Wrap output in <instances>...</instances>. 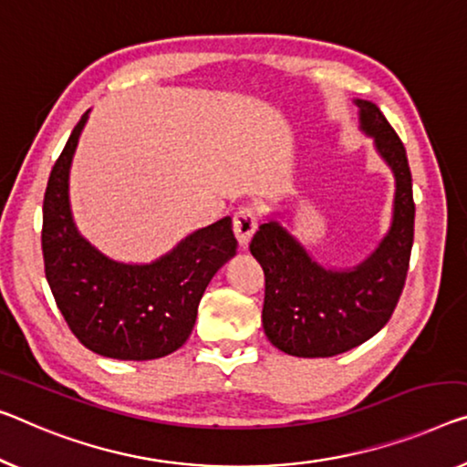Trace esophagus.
<instances>
[{"label": "esophagus", "instance_id": "esophagus-1", "mask_svg": "<svg viewBox=\"0 0 467 467\" xmlns=\"http://www.w3.org/2000/svg\"><path fill=\"white\" fill-rule=\"evenodd\" d=\"M233 231L236 234L239 245L245 249L257 231V213L254 207H239L233 215Z\"/></svg>", "mask_w": 467, "mask_h": 467}]
</instances>
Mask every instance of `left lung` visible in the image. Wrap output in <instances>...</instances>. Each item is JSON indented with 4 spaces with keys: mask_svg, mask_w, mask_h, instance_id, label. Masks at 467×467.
Instances as JSON below:
<instances>
[{
    "mask_svg": "<svg viewBox=\"0 0 467 467\" xmlns=\"http://www.w3.org/2000/svg\"><path fill=\"white\" fill-rule=\"evenodd\" d=\"M357 104L360 128L375 138L396 178L394 220L381 245L360 266L342 273L318 266L278 222L262 224L249 243L266 283L264 331L291 357H336L367 342L389 321L407 281L415 226L407 150L375 104Z\"/></svg>",
    "mask_w": 467,
    "mask_h": 467,
    "instance_id": "obj_1",
    "label": "left lung"
}]
</instances>
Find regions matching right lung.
Here are the masks:
<instances>
[{
    "instance_id": "1",
    "label": "right lung",
    "mask_w": 467,
    "mask_h": 467,
    "mask_svg": "<svg viewBox=\"0 0 467 467\" xmlns=\"http://www.w3.org/2000/svg\"><path fill=\"white\" fill-rule=\"evenodd\" d=\"M88 113L75 125L44 194L46 278L68 329L96 354L119 360L161 358L189 339L212 276L236 252L233 220L201 228L163 255L134 266L89 245L68 210V167Z\"/></svg>"
}]
</instances>
